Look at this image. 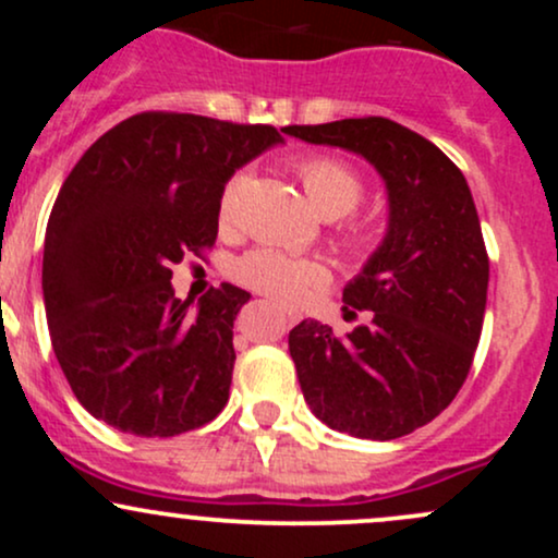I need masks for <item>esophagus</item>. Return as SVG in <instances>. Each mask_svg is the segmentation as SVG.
Listing matches in <instances>:
<instances>
[{
    "instance_id": "34e87169",
    "label": "esophagus",
    "mask_w": 558,
    "mask_h": 558,
    "mask_svg": "<svg viewBox=\"0 0 558 558\" xmlns=\"http://www.w3.org/2000/svg\"><path fill=\"white\" fill-rule=\"evenodd\" d=\"M286 319H288V323L293 325V323H299V315H296V312H291V310H288V312H286Z\"/></svg>"
}]
</instances>
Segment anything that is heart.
Returning <instances> with one entry per match:
<instances>
[{"label":"heart","mask_w":558,"mask_h":558,"mask_svg":"<svg viewBox=\"0 0 558 558\" xmlns=\"http://www.w3.org/2000/svg\"><path fill=\"white\" fill-rule=\"evenodd\" d=\"M296 172L304 183L306 196L325 217H341L356 209L364 196V181L351 165L328 155H310L296 162ZM246 185V175H233L220 194L217 220L220 228H233L239 215V202ZM343 243L351 252H369L375 246V233L364 222H345L341 228ZM235 278L254 291L270 293L275 299H299L306 288L325 283L328 270L315 259H293L272 248H257L235 262Z\"/></svg>","instance_id":"heart-1"}]
</instances>
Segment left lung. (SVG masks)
I'll use <instances>...</instances> for the list:
<instances>
[{"label":"left lung","instance_id":"obj_1","mask_svg":"<svg viewBox=\"0 0 558 558\" xmlns=\"http://www.w3.org/2000/svg\"><path fill=\"white\" fill-rule=\"evenodd\" d=\"M286 133L369 159L390 202L386 241L343 288L345 315L369 323L336 336L304 319L288 332L304 399L332 430L401 438L457 399L475 360L490 262L470 185L433 141L388 118Z\"/></svg>","mask_w":558,"mask_h":558}]
</instances>
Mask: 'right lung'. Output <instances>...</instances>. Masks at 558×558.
I'll return each instance as SVG.
<instances>
[{
    "mask_svg": "<svg viewBox=\"0 0 558 558\" xmlns=\"http://www.w3.org/2000/svg\"><path fill=\"white\" fill-rule=\"evenodd\" d=\"M278 141L272 125L138 112L70 170L47 222L41 286L57 362L96 420L172 438L222 412L248 293L222 283L191 310L170 267L215 246L228 178Z\"/></svg>",
    "mask_w": 558,
    "mask_h": 558,
    "instance_id": "right-lung-1",
    "label": "right lung"
}]
</instances>
